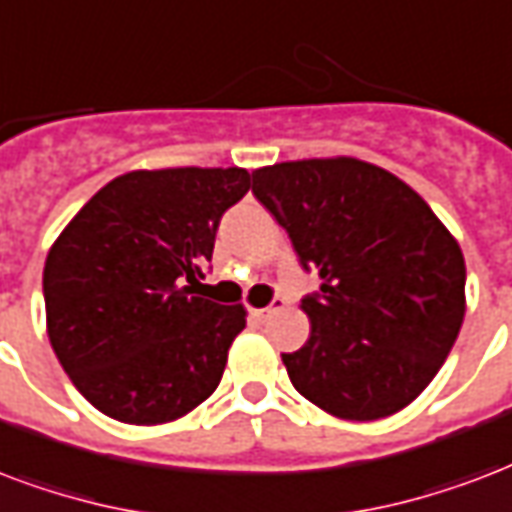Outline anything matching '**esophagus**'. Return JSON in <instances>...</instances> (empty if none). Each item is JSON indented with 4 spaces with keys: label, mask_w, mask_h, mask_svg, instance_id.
Wrapping results in <instances>:
<instances>
[{
    "label": "esophagus",
    "mask_w": 512,
    "mask_h": 512,
    "mask_svg": "<svg viewBox=\"0 0 512 512\" xmlns=\"http://www.w3.org/2000/svg\"><path fill=\"white\" fill-rule=\"evenodd\" d=\"M278 310H283V299H272L270 307H259V310H253V318L264 324V321H270L272 315L278 313Z\"/></svg>",
    "instance_id": "obj_1"
}]
</instances>
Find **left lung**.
<instances>
[{"label":"left lung","instance_id":"left-lung-1","mask_svg":"<svg viewBox=\"0 0 512 512\" xmlns=\"http://www.w3.org/2000/svg\"><path fill=\"white\" fill-rule=\"evenodd\" d=\"M253 197L321 288L302 299L313 332L283 364L326 413L375 421L407 407L448 359L464 321V256L432 207L359 159L253 172Z\"/></svg>","mask_w":512,"mask_h":512}]
</instances>
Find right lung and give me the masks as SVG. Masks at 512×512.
Instances as JSON below:
<instances>
[{"label":"right lung","instance_id":"add662e5","mask_svg":"<svg viewBox=\"0 0 512 512\" xmlns=\"http://www.w3.org/2000/svg\"><path fill=\"white\" fill-rule=\"evenodd\" d=\"M248 188L240 167L126 172L53 242L42 272L48 337L99 413L167 424L218 388L245 310L194 286L221 218Z\"/></svg>","mask_w":512,"mask_h":512}]
</instances>
